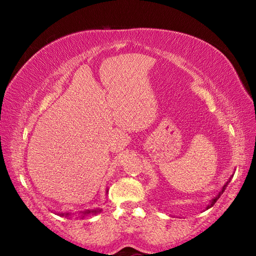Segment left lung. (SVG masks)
Masks as SVG:
<instances>
[{"instance_id": "8db88e82", "label": "left lung", "mask_w": 256, "mask_h": 256, "mask_svg": "<svg viewBox=\"0 0 256 256\" xmlns=\"http://www.w3.org/2000/svg\"><path fill=\"white\" fill-rule=\"evenodd\" d=\"M228 183H229V182H227V183L224 185V188H222V190H220V192H219V194H218V196H216L214 198H212V201L210 202V204L206 206V209H209V208H211V206H214V203L216 202V200H218V198H220V196H222V194L224 193V190H226V186L228 185Z\"/></svg>"}]
</instances>
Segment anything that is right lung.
Returning <instances> with one entry per match:
<instances>
[{"label":"right lung","mask_w":256,"mask_h":256,"mask_svg":"<svg viewBox=\"0 0 256 256\" xmlns=\"http://www.w3.org/2000/svg\"><path fill=\"white\" fill-rule=\"evenodd\" d=\"M99 211H100V209H96V210H92V211H90V210H88V211H84V214H97V212H99ZM64 216H68V214H64Z\"/></svg>","instance_id":"add662e5"}]
</instances>
